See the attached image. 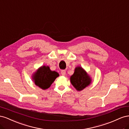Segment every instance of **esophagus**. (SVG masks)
<instances>
[{
    "label": "esophagus",
    "instance_id": "1",
    "mask_svg": "<svg viewBox=\"0 0 129 129\" xmlns=\"http://www.w3.org/2000/svg\"><path fill=\"white\" fill-rule=\"evenodd\" d=\"M61 74L62 76H64L66 75V71L65 70H62L61 72Z\"/></svg>",
    "mask_w": 129,
    "mask_h": 129
}]
</instances>
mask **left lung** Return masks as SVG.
<instances>
[{
	"label": "left lung",
	"mask_w": 129,
	"mask_h": 129,
	"mask_svg": "<svg viewBox=\"0 0 129 129\" xmlns=\"http://www.w3.org/2000/svg\"><path fill=\"white\" fill-rule=\"evenodd\" d=\"M71 82L77 90L81 91L91 82L90 78L80 67H76L73 75L71 77Z\"/></svg>",
	"instance_id": "1"
}]
</instances>
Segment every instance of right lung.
I'll list each match as a JSON object with an SVG mask.
<instances>
[{"mask_svg":"<svg viewBox=\"0 0 129 129\" xmlns=\"http://www.w3.org/2000/svg\"><path fill=\"white\" fill-rule=\"evenodd\" d=\"M58 76L59 75L57 72L51 71L49 67L44 66L36 73L33 79L35 84L45 90L48 89Z\"/></svg>","mask_w":129,"mask_h":129,"instance_id":"add662e5","label":"right lung"}]
</instances>
